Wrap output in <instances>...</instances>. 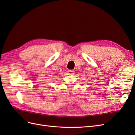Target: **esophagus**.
I'll return each instance as SVG.
<instances>
[{"mask_svg": "<svg viewBox=\"0 0 135 135\" xmlns=\"http://www.w3.org/2000/svg\"><path fill=\"white\" fill-rule=\"evenodd\" d=\"M74 70H68V74L69 75H74Z\"/></svg>", "mask_w": 135, "mask_h": 135, "instance_id": "obj_1", "label": "esophagus"}]
</instances>
